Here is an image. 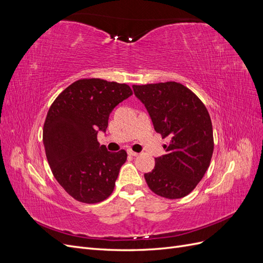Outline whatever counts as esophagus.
Masks as SVG:
<instances>
[{
	"label": "esophagus",
	"instance_id": "esophagus-1",
	"mask_svg": "<svg viewBox=\"0 0 263 263\" xmlns=\"http://www.w3.org/2000/svg\"><path fill=\"white\" fill-rule=\"evenodd\" d=\"M128 155L134 156V157H137L139 154H138V153H136V151H133L132 149H129V150H128Z\"/></svg>",
	"mask_w": 263,
	"mask_h": 263
}]
</instances>
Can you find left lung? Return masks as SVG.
I'll list each match as a JSON object with an SVG mask.
<instances>
[{
  "mask_svg": "<svg viewBox=\"0 0 263 263\" xmlns=\"http://www.w3.org/2000/svg\"><path fill=\"white\" fill-rule=\"evenodd\" d=\"M144 103L155 130L162 138L165 155L156 158L155 169L145 173L149 189L170 200L184 197L196 187L211 164L214 137L204 103L186 86L169 81L133 85Z\"/></svg>",
  "mask_w": 263,
  "mask_h": 263,
  "instance_id": "obj_1",
  "label": "left lung"
}]
</instances>
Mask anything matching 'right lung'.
I'll return each mask as SVG.
<instances>
[{
    "label": "right lung",
    "mask_w": 263,
    "mask_h": 263,
    "mask_svg": "<svg viewBox=\"0 0 263 263\" xmlns=\"http://www.w3.org/2000/svg\"><path fill=\"white\" fill-rule=\"evenodd\" d=\"M133 95L129 85L80 79L63 90L46 116L43 141L51 172L74 200L100 203L112 194L127 153H109L98 141L113 108Z\"/></svg>",
    "instance_id": "1"
}]
</instances>
